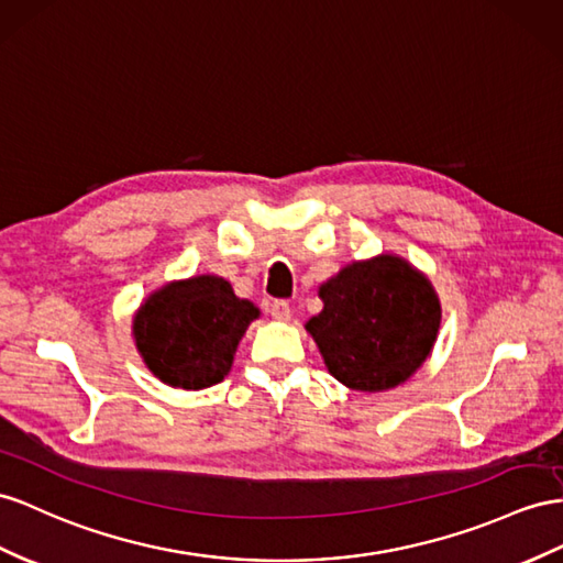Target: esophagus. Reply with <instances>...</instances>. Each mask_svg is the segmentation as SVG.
Instances as JSON below:
<instances>
[{
  "instance_id": "esophagus-1",
  "label": "esophagus",
  "mask_w": 563,
  "mask_h": 563,
  "mask_svg": "<svg viewBox=\"0 0 563 563\" xmlns=\"http://www.w3.org/2000/svg\"><path fill=\"white\" fill-rule=\"evenodd\" d=\"M268 313H271L273 319H276V321H280V323L290 321V316H292V311H290V305H287L285 299H276V301H271Z\"/></svg>"
}]
</instances>
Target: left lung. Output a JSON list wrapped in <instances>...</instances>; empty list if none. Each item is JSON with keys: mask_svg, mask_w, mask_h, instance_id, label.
I'll return each instance as SVG.
<instances>
[{"mask_svg": "<svg viewBox=\"0 0 563 563\" xmlns=\"http://www.w3.org/2000/svg\"><path fill=\"white\" fill-rule=\"evenodd\" d=\"M323 311L307 321L330 376L358 393L407 383L435 347L442 307L407 258L352 262L319 287Z\"/></svg>", "mask_w": 563, "mask_h": 563, "instance_id": "8db88e82", "label": "left lung"}]
</instances>
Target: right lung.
<instances>
[{
  "mask_svg": "<svg viewBox=\"0 0 563 563\" xmlns=\"http://www.w3.org/2000/svg\"><path fill=\"white\" fill-rule=\"evenodd\" d=\"M258 319L221 276L170 280L142 301L133 316V340L144 366L164 385L205 390L221 383L242 335Z\"/></svg>",
  "mask_w": 563,
  "mask_h": 563,
  "instance_id": "1",
  "label": "right lung"
}]
</instances>
